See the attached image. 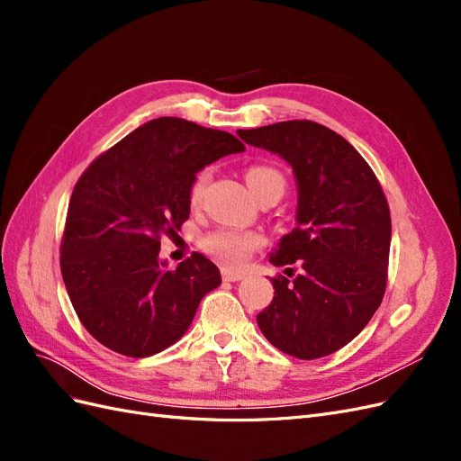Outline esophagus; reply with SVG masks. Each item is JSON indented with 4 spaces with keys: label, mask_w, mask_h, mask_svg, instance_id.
<instances>
[{
    "label": "esophagus",
    "mask_w": 461,
    "mask_h": 461,
    "mask_svg": "<svg viewBox=\"0 0 461 461\" xmlns=\"http://www.w3.org/2000/svg\"><path fill=\"white\" fill-rule=\"evenodd\" d=\"M221 275H222V281H229V283L242 281V278L246 276V273H242V271H232V269H222Z\"/></svg>",
    "instance_id": "esophagus-1"
}]
</instances>
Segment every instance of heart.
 Wrapping results in <instances>:
<instances>
[{"label": "heart", "instance_id": "heart-1", "mask_svg": "<svg viewBox=\"0 0 461 461\" xmlns=\"http://www.w3.org/2000/svg\"><path fill=\"white\" fill-rule=\"evenodd\" d=\"M212 178V171L202 169L194 176L192 185L188 188V202L192 205H198L205 192V186ZM246 183L256 194V198L261 200L271 192H285L286 180L283 173L275 169L271 165H252L246 171ZM263 240L256 232L248 230H230V229H219L203 236L202 248L217 261L229 265V267H239L249 256H252L258 248H261Z\"/></svg>", "mask_w": 461, "mask_h": 461}]
</instances>
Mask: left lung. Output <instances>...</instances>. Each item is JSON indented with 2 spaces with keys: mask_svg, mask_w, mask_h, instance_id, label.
I'll return each mask as SVG.
<instances>
[{
  "mask_svg": "<svg viewBox=\"0 0 461 461\" xmlns=\"http://www.w3.org/2000/svg\"><path fill=\"white\" fill-rule=\"evenodd\" d=\"M249 146L278 153L298 183L296 229L269 258L300 273L273 276V302L258 325L278 350L317 359L352 342L386 290L390 209L379 178L340 134L313 121L239 131Z\"/></svg>",
  "mask_w": 461,
  "mask_h": 461,
  "instance_id": "8db88e82",
  "label": "left lung"
}]
</instances>
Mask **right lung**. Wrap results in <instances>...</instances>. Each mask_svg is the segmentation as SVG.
Segmentation results:
<instances>
[{
	"label": "right lung",
	"instance_id": "obj_1",
	"mask_svg": "<svg viewBox=\"0 0 461 461\" xmlns=\"http://www.w3.org/2000/svg\"><path fill=\"white\" fill-rule=\"evenodd\" d=\"M244 149L229 132L159 117L124 136L80 175L59 263L80 323L97 342L122 356L148 357L186 332L221 275L198 252L165 271L161 236L188 219V188L196 173Z\"/></svg>",
	"mask_w": 461,
	"mask_h": 461
}]
</instances>
